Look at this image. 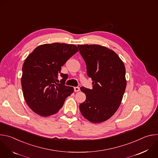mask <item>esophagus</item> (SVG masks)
Instances as JSON below:
<instances>
[{
    "label": "esophagus",
    "instance_id": "34e87169",
    "mask_svg": "<svg viewBox=\"0 0 158 158\" xmlns=\"http://www.w3.org/2000/svg\"><path fill=\"white\" fill-rule=\"evenodd\" d=\"M74 89L75 92H78V91H80V88L79 87H74Z\"/></svg>",
    "mask_w": 158,
    "mask_h": 158
}]
</instances>
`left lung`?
<instances>
[{
  "mask_svg": "<svg viewBox=\"0 0 158 158\" xmlns=\"http://www.w3.org/2000/svg\"><path fill=\"white\" fill-rule=\"evenodd\" d=\"M86 64L93 89L81 87L85 101L79 105L82 115L99 123L111 118L118 109L126 87L123 62L112 50L99 45H77Z\"/></svg>",
  "mask_w": 158,
  "mask_h": 158,
  "instance_id": "obj_1",
  "label": "left lung"
}]
</instances>
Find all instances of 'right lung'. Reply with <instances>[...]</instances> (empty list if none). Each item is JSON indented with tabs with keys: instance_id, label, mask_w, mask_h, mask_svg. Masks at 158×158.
<instances>
[{
	"instance_id": "1",
	"label": "right lung",
	"mask_w": 158,
	"mask_h": 158,
	"mask_svg": "<svg viewBox=\"0 0 158 158\" xmlns=\"http://www.w3.org/2000/svg\"><path fill=\"white\" fill-rule=\"evenodd\" d=\"M79 50L74 44L53 43L40 45L26 59L22 66L21 84L24 99L36 114L47 117L62 107L73 92L65 85L67 75L61 67ZM63 78L58 83V76Z\"/></svg>"
}]
</instances>
